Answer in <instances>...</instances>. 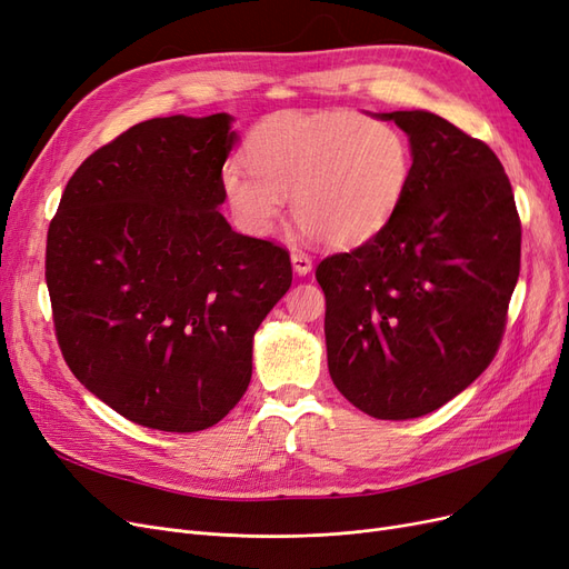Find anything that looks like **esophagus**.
<instances>
[{"instance_id":"34e87169","label":"esophagus","mask_w":569,"mask_h":569,"mask_svg":"<svg viewBox=\"0 0 569 569\" xmlns=\"http://www.w3.org/2000/svg\"><path fill=\"white\" fill-rule=\"evenodd\" d=\"M291 266H295V270H297L299 274H306V272H311L313 261H311V256H308V253L295 251V253H291Z\"/></svg>"}]
</instances>
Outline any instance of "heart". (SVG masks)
Here are the masks:
<instances>
[{
	"label": "heart",
	"instance_id": "1",
	"mask_svg": "<svg viewBox=\"0 0 569 569\" xmlns=\"http://www.w3.org/2000/svg\"><path fill=\"white\" fill-rule=\"evenodd\" d=\"M247 161L222 166L234 218L268 234L284 197L301 228L332 247H358L380 232L410 178V147L387 120L353 111L274 113L247 137Z\"/></svg>",
	"mask_w": 569,
	"mask_h": 569
}]
</instances>
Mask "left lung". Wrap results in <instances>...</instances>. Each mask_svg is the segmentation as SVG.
Returning a JSON list of instances; mask_svg holds the SVG:
<instances>
[{
    "mask_svg": "<svg viewBox=\"0 0 569 569\" xmlns=\"http://www.w3.org/2000/svg\"><path fill=\"white\" fill-rule=\"evenodd\" d=\"M410 140L387 226L316 268L327 368L377 420L420 418L489 368L520 274L522 226L496 153L429 111L382 113Z\"/></svg>",
    "mask_w": 569,
    "mask_h": 569,
    "instance_id": "1",
    "label": "left lung"
}]
</instances>
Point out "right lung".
<instances>
[{
	"instance_id": "obj_1",
	"label": "right lung",
	"mask_w": 569,
	"mask_h": 569,
	"mask_svg": "<svg viewBox=\"0 0 569 569\" xmlns=\"http://www.w3.org/2000/svg\"><path fill=\"white\" fill-rule=\"evenodd\" d=\"M228 113L137 123L68 180L44 278L63 360L97 399L161 432L220 422L251 382L253 332L289 251L222 218Z\"/></svg>"
}]
</instances>
